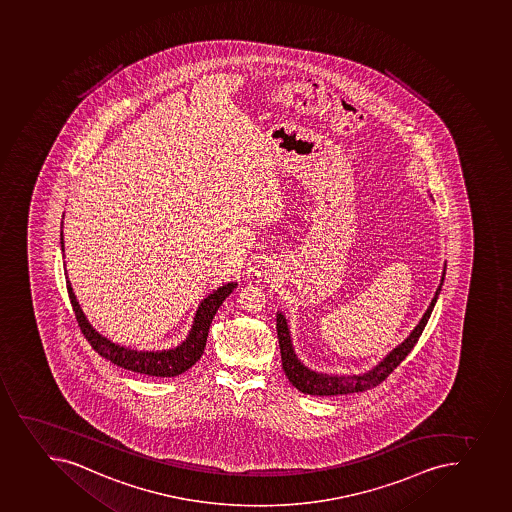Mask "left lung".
<instances>
[{"label":"left lung","instance_id":"obj_1","mask_svg":"<svg viewBox=\"0 0 512 512\" xmlns=\"http://www.w3.org/2000/svg\"><path fill=\"white\" fill-rule=\"evenodd\" d=\"M439 292H441V285L436 290L433 302H431L428 310L424 313V317L421 318L418 327L414 328L409 338H406L404 343H401L396 350L391 351L390 355L386 356L385 360L381 361L375 370H371L370 373H365V375L331 376L308 370L307 366H303L298 361L297 355H295V351L292 348V341H290V331H288L287 322H285L282 313H278L277 335L285 375H287L290 383L298 391L307 393V395H348V393H360V391L376 388L401 365V361L411 353L414 345L418 343L419 336L423 333L424 327H426V323H428L429 317H431V312H433L434 303L438 300Z\"/></svg>","mask_w":512,"mask_h":512}]
</instances>
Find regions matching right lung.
Instances as JSON below:
<instances>
[{
    "instance_id": "1",
    "label": "right lung",
    "mask_w": 512,
    "mask_h": 512,
    "mask_svg": "<svg viewBox=\"0 0 512 512\" xmlns=\"http://www.w3.org/2000/svg\"><path fill=\"white\" fill-rule=\"evenodd\" d=\"M61 247L64 249L63 234H61ZM66 287H68L69 300L73 305L74 317L78 322L79 330L89 341V345L93 346L94 351H98L103 358L112 361L114 365L121 366L124 370H131L134 373H141V375L169 378V376L181 375L200 360V356L205 350L207 336H209L210 323L214 320L215 313L219 310L222 302L237 287V283H227L224 287L217 288L214 293H210L209 297L200 303L199 310L195 313L194 327L190 330L187 340L174 350L167 351L129 350V348L116 345L108 338H104L103 335H99L98 331L94 330L84 317L83 310L74 297L68 277H66Z\"/></svg>"
}]
</instances>
